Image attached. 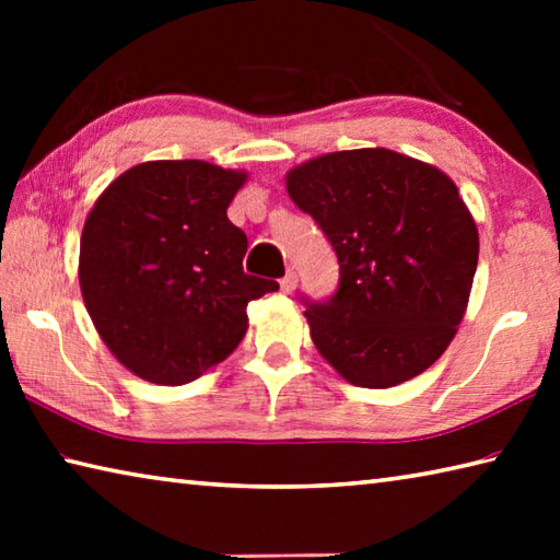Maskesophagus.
<instances>
[{
  "mask_svg": "<svg viewBox=\"0 0 560 560\" xmlns=\"http://www.w3.org/2000/svg\"><path fill=\"white\" fill-rule=\"evenodd\" d=\"M296 271H287V277H283L281 281H279V287H281V291L283 293H291L293 289H296Z\"/></svg>",
  "mask_w": 560,
  "mask_h": 560,
  "instance_id": "1",
  "label": "esophagus"
}]
</instances>
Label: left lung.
Wrapping results in <instances>:
<instances>
[{
	"instance_id": "left-lung-1",
	"label": "left lung",
	"mask_w": 560,
	"mask_h": 560,
	"mask_svg": "<svg viewBox=\"0 0 560 560\" xmlns=\"http://www.w3.org/2000/svg\"><path fill=\"white\" fill-rule=\"evenodd\" d=\"M287 189L340 267L334 296L306 299L318 353L358 387L428 371L457 334L479 259L457 185L422 160L360 148L301 163Z\"/></svg>"
}]
</instances>
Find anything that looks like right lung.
I'll return each instance as SVG.
<instances>
[{
    "label": "right lung",
    "mask_w": 560,
    "mask_h": 560,
    "mask_svg": "<svg viewBox=\"0 0 560 560\" xmlns=\"http://www.w3.org/2000/svg\"><path fill=\"white\" fill-rule=\"evenodd\" d=\"M242 170L153 160L103 189L81 234L79 281L98 336L130 373L185 385L244 338L246 303L279 283L244 273L226 217Z\"/></svg>",
    "instance_id": "1"
}]
</instances>
